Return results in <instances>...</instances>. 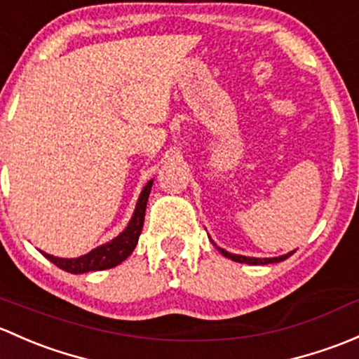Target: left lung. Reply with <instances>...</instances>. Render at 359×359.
Here are the masks:
<instances>
[{
  "mask_svg": "<svg viewBox=\"0 0 359 359\" xmlns=\"http://www.w3.org/2000/svg\"><path fill=\"white\" fill-rule=\"evenodd\" d=\"M217 250H219L221 254H223L224 257H228V259L231 261H236V262H245V264H271V262H280V261H285L287 257H290L294 252H289L285 254V256H280V257H264V259H261V257H247V256H238V254H231L228 252V250L221 249V247H216Z\"/></svg>",
  "mask_w": 359,
  "mask_h": 359,
  "instance_id": "8db88e82",
  "label": "left lung"
}]
</instances>
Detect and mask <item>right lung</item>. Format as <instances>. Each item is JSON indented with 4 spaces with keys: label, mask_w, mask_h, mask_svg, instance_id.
Listing matches in <instances>:
<instances>
[{
    "label": "right lung",
    "mask_w": 359,
    "mask_h": 359,
    "mask_svg": "<svg viewBox=\"0 0 359 359\" xmlns=\"http://www.w3.org/2000/svg\"><path fill=\"white\" fill-rule=\"evenodd\" d=\"M152 183L154 180H150L149 183L145 184V188L142 190L131 221H129L126 230L119 236H116V238L110 240V242L97 247V249H93L91 252L84 254V256L76 257V259H62V257L50 256V254L46 252H43V256L53 262L55 266H58L60 269H64V271L67 273H74V275L88 271H102V269H109L121 264L126 257L131 256L136 243H138L140 233H142L143 228V221H145V209L147 202H149L150 190H152Z\"/></svg>",
    "instance_id": "obj_1"
}]
</instances>
